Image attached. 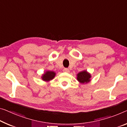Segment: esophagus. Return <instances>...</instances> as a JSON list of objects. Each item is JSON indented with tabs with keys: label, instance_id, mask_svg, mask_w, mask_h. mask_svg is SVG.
<instances>
[{
	"label": "esophagus",
	"instance_id": "obj_1",
	"mask_svg": "<svg viewBox=\"0 0 127 127\" xmlns=\"http://www.w3.org/2000/svg\"><path fill=\"white\" fill-rule=\"evenodd\" d=\"M63 71H64V72H66V73H69V70L68 69H67V68H65V69H64Z\"/></svg>",
	"mask_w": 127,
	"mask_h": 127
}]
</instances>
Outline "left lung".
<instances>
[{"mask_svg":"<svg viewBox=\"0 0 127 127\" xmlns=\"http://www.w3.org/2000/svg\"><path fill=\"white\" fill-rule=\"evenodd\" d=\"M91 77L90 74L86 70H84L78 74L77 79L81 83H87L91 81Z\"/></svg>","mask_w":127,"mask_h":127,"instance_id":"left-lung-1","label":"left lung"}]
</instances>
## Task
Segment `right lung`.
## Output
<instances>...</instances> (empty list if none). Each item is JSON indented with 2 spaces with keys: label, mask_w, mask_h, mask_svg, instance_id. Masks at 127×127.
<instances>
[{
  "label": "right lung",
  "mask_w": 127,
  "mask_h": 127,
  "mask_svg": "<svg viewBox=\"0 0 127 127\" xmlns=\"http://www.w3.org/2000/svg\"><path fill=\"white\" fill-rule=\"evenodd\" d=\"M56 75V73L52 71H46L43 75L41 78L44 81L49 82L54 78Z\"/></svg>",
  "instance_id": "obj_1"
}]
</instances>
